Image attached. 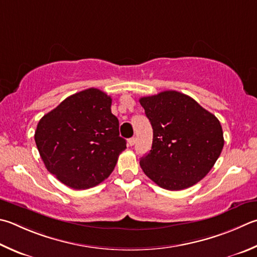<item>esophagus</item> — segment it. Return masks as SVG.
<instances>
[{
	"mask_svg": "<svg viewBox=\"0 0 257 257\" xmlns=\"http://www.w3.org/2000/svg\"><path fill=\"white\" fill-rule=\"evenodd\" d=\"M136 141L137 139L135 138V137H133V138H130V139H128V144L130 145V146H134L135 144H136Z\"/></svg>",
	"mask_w": 257,
	"mask_h": 257,
	"instance_id": "obj_1",
	"label": "esophagus"
}]
</instances>
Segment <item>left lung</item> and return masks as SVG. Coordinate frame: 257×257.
Here are the masks:
<instances>
[{"label": "left lung", "mask_w": 257, "mask_h": 257, "mask_svg": "<svg viewBox=\"0 0 257 257\" xmlns=\"http://www.w3.org/2000/svg\"><path fill=\"white\" fill-rule=\"evenodd\" d=\"M153 127L152 149L141 167L163 189L179 191L198 183L212 169L223 147L216 115L177 91L141 97Z\"/></svg>", "instance_id": "obj_1"}]
</instances>
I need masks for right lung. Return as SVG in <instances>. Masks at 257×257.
Returning <instances> with one entry per match:
<instances>
[{
    "label": "right lung",
    "mask_w": 257,
    "mask_h": 257,
    "mask_svg": "<svg viewBox=\"0 0 257 257\" xmlns=\"http://www.w3.org/2000/svg\"><path fill=\"white\" fill-rule=\"evenodd\" d=\"M112 99L97 88L75 93L40 119L35 141L46 169L74 190L108 177L125 148Z\"/></svg>",
    "instance_id": "right-lung-1"
}]
</instances>
